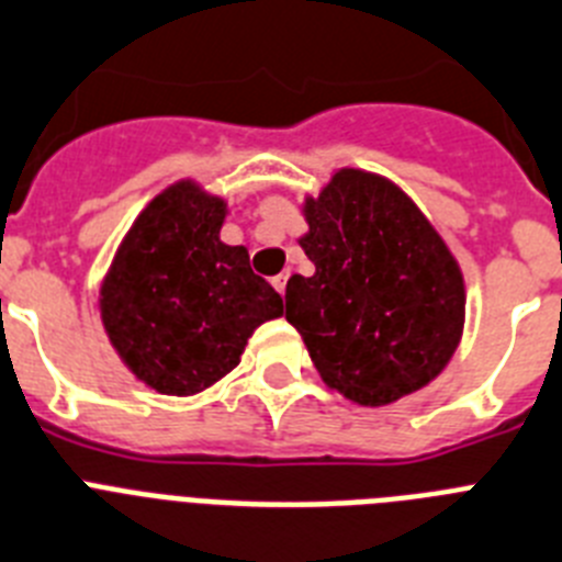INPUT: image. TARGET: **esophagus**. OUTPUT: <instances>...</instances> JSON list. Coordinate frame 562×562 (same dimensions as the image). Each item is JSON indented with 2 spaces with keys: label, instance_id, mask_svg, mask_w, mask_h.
Here are the masks:
<instances>
[{
  "label": "esophagus",
  "instance_id": "34e87169",
  "mask_svg": "<svg viewBox=\"0 0 562 562\" xmlns=\"http://www.w3.org/2000/svg\"><path fill=\"white\" fill-rule=\"evenodd\" d=\"M271 285L277 288V294H285V285H288V271H282V274H277L274 280H271Z\"/></svg>",
  "mask_w": 562,
  "mask_h": 562
}]
</instances>
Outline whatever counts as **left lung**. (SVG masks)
<instances>
[{"label": "left lung", "instance_id": "1", "mask_svg": "<svg viewBox=\"0 0 562 562\" xmlns=\"http://www.w3.org/2000/svg\"><path fill=\"white\" fill-rule=\"evenodd\" d=\"M302 251L314 277H291L285 319L325 384L382 407L432 382L463 330V277L438 232L390 180L334 175L305 200Z\"/></svg>", "mask_w": 562, "mask_h": 562}]
</instances>
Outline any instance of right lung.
Returning a JSON list of instances; mask_svg holds the SVG:
<instances>
[{"mask_svg": "<svg viewBox=\"0 0 562 562\" xmlns=\"http://www.w3.org/2000/svg\"><path fill=\"white\" fill-rule=\"evenodd\" d=\"M226 203L183 180L149 203L101 285V319L126 368L158 393L192 396L237 368L282 296L221 243Z\"/></svg>", "mask_w": 562, "mask_h": 562, "instance_id": "obj_1", "label": "right lung"}]
</instances>
